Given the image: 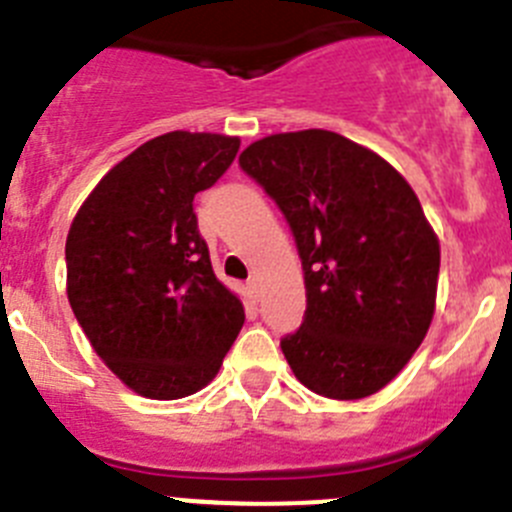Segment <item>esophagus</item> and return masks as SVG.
Returning <instances> with one entry per match:
<instances>
[{"mask_svg": "<svg viewBox=\"0 0 512 512\" xmlns=\"http://www.w3.org/2000/svg\"><path fill=\"white\" fill-rule=\"evenodd\" d=\"M247 293H250V298L257 303V300H260V280L257 278L247 280Z\"/></svg>", "mask_w": 512, "mask_h": 512, "instance_id": "1", "label": "esophagus"}]
</instances>
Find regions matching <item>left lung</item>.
<instances>
[{"label": "left lung", "instance_id": "1", "mask_svg": "<svg viewBox=\"0 0 512 512\" xmlns=\"http://www.w3.org/2000/svg\"><path fill=\"white\" fill-rule=\"evenodd\" d=\"M240 166L293 229L305 321L280 341L295 379L338 401L396 379L434 318L439 240L409 181L376 151L341 136L272 133Z\"/></svg>", "mask_w": 512, "mask_h": 512}]
</instances>
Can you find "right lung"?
Listing matches in <instances>:
<instances>
[{
    "label": "right lung",
    "mask_w": 512,
    "mask_h": 512,
    "mask_svg": "<svg viewBox=\"0 0 512 512\" xmlns=\"http://www.w3.org/2000/svg\"><path fill=\"white\" fill-rule=\"evenodd\" d=\"M237 151L240 138L222 133L151 138L95 184L70 224V308L103 364L146 399L204 389L245 323L191 207Z\"/></svg>",
    "instance_id": "obj_1"
}]
</instances>
